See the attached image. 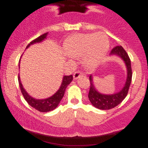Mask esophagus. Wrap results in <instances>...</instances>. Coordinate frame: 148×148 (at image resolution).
Instances as JSON below:
<instances>
[{
  "instance_id": "1",
  "label": "esophagus",
  "mask_w": 148,
  "mask_h": 148,
  "mask_svg": "<svg viewBox=\"0 0 148 148\" xmlns=\"http://www.w3.org/2000/svg\"><path fill=\"white\" fill-rule=\"evenodd\" d=\"M83 76V73L82 72H75L74 74H73V78L74 79H78V78H80V77Z\"/></svg>"
}]
</instances>
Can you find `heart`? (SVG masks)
<instances>
[{
	"instance_id": "b5f03b06",
	"label": "heart",
	"mask_w": 148,
	"mask_h": 148,
	"mask_svg": "<svg viewBox=\"0 0 148 148\" xmlns=\"http://www.w3.org/2000/svg\"><path fill=\"white\" fill-rule=\"evenodd\" d=\"M109 48V40L104 32L75 34L68 38L64 50L70 57H80L84 66L94 68L102 61Z\"/></svg>"
}]
</instances>
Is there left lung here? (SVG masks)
<instances>
[{
	"label": "left lung",
	"mask_w": 148,
	"mask_h": 148,
	"mask_svg": "<svg viewBox=\"0 0 148 148\" xmlns=\"http://www.w3.org/2000/svg\"><path fill=\"white\" fill-rule=\"evenodd\" d=\"M110 56H119L125 62L127 68V78L125 86L119 92L113 94H102L99 92L93 84V78L92 75H90V88L88 94V98L91 104L100 110H110L114 108L120 104L127 95L129 87L132 80V69L130 59L128 56L126 51L121 46H116L111 50Z\"/></svg>",
	"instance_id": "left-lung-1"
}]
</instances>
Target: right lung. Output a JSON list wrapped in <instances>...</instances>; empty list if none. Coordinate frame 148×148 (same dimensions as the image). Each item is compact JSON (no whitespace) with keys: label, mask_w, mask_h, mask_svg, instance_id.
<instances>
[{"label":"right lung","mask_w":148,"mask_h":148,"mask_svg":"<svg viewBox=\"0 0 148 148\" xmlns=\"http://www.w3.org/2000/svg\"><path fill=\"white\" fill-rule=\"evenodd\" d=\"M47 35L48 32H46V33L43 34V35H41L40 36H39L37 38H35V40L31 41V42L27 45L26 49H27V48H28L29 46L32 45V44H36V43L42 42L43 40H44L47 38ZM18 66H19V69H20V61H19V64H18ZM73 77L72 75H64V76L63 77L62 82H61L60 88L58 89V91H57L54 95L50 96V97L44 99H35V98L32 97L31 95H29L28 92H27L25 90V89L23 87V85H22L20 79V75H18V82H19V86H20L21 91L22 92V95H23V97H24L25 100L27 101V103H28L31 107L35 108V110H37L40 111V112L46 113V112H49V111L53 110L56 109V108L58 107L60 101H61V100L62 99L63 96L64 95L66 88L67 87V86L71 83V82L73 81Z\"/></svg>","instance_id":"add662e5"}]
</instances>
